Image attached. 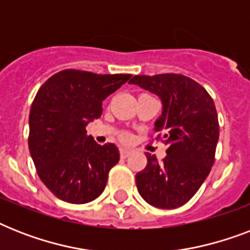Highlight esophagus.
<instances>
[{"label": "esophagus", "mask_w": 250, "mask_h": 250, "mask_svg": "<svg viewBox=\"0 0 250 250\" xmlns=\"http://www.w3.org/2000/svg\"><path fill=\"white\" fill-rule=\"evenodd\" d=\"M129 154H131V150H129V149H125V148L121 149V157H122V158H127Z\"/></svg>", "instance_id": "34e87169"}]
</instances>
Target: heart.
<instances>
[{"label": "heart", "instance_id": "obj_1", "mask_svg": "<svg viewBox=\"0 0 250 250\" xmlns=\"http://www.w3.org/2000/svg\"><path fill=\"white\" fill-rule=\"evenodd\" d=\"M125 139H127V137H125Z\"/></svg>", "mask_w": 250, "mask_h": 250}]
</instances>
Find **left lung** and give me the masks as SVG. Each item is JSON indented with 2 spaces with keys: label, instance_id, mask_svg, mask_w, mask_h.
<instances>
[{
  "label": "left lung",
  "instance_id": "obj_1",
  "mask_svg": "<svg viewBox=\"0 0 250 250\" xmlns=\"http://www.w3.org/2000/svg\"><path fill=\"white\" fill-rule=\"evenodd\" d=\"M129 84L161 100L154 132L167 145L162 162L146 153L148 164L136 174L137 190L154 208H179L200 189L214 164L219 125L213 98L194 80L178 74L137 75Z\"/></svg>",
  "mask_w": 250,
  "mask_h": 250
}]
</instances>
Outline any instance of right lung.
<instances>
[{"mask_svg":"<svg viewBox=\"0 0 250 250\" xmlns=\"http://www.w3.org/2000/svg\"><path fill=\"white\" fill-rule=\"evenodd\" d=\"M131 76L63 70L37 92L29 111V153L42 183L62 201L86 204L105 189L119 150L111 143L97 144L85 127Z\"/></svg>","mask_w":250,"mask_h":250,"instance_id":"right-lung-1","label":"right lung"}]
</instances>
